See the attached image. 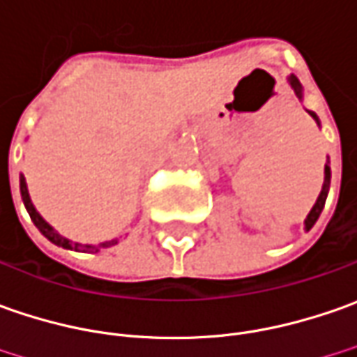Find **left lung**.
I'll return each mask as SVG.
<instances>
[{
    "label": "left lung",
    "instance_id": "left-lung-1",
    "mask_svg": "<svg viewBox=\"0 0 357 357\" xmlns=\"http://www.w3.org/2000/svg\"><path fill=\"white\" fill-rule=\"evenodd\" d=\"M289 84H290V89L294 91V94L298 96V100H302L304 96H302V84L298 82V79L294 77V75H290L289 79ZM310 116L314 118V122L320 126V120H318V116L314 114L312 110H306ZM330 160H326V166H324V183H322V191H320V195H318V199H316V203L312 205V209H310V213L306 215V219H304V229L306 231H310V229L314 227V223L318 221V217H320V213H322V209H324V203H326V197H328V191H330Z\"/></svg>",
    "mask_w": 357,
    "mask_h": 357
}]
</instances>
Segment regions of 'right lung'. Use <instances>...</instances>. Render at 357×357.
Listing matches in <instances>:
<instances>
[{
    "instance_id": "1",
    "label": "right lung",
    "mask_w": 357,
    "mask_h": 357,
    "mask_svg": "<svg viewBox=\"0 0 357 357\" xmlns=\"http://www.w3.org/2000/svg\"><path fill=\"white\" fill-rule=\"evenodd\" d=\"M19 191H21L23 205H25L27 213H29V217H31V221L35 223V227L39 229V231H41V233H43L45 237L51 241V243H55V245H59V247L68 249V251H77V252H98V251H102V249H106V247H112V245H116L118 243V239H112V241H105V243H98V245H91V243H75V241L63 237V235H61L53 225H49L43 217H41V213L35 209V205H33L31 202V195H29V190H27V181H25V176H23V174L19 176Z\"/></svg>"
}]
</instances>
